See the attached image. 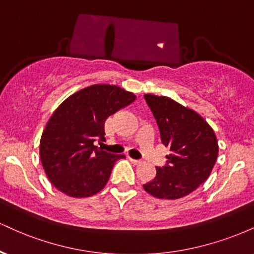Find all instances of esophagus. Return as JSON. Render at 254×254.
Wrapping results in <instances>:
<instances>
[{"instance_id":"34e87169","label":"esophagus","mask_w":254,"mask_h":254,"mask_svg":"<svg viewBox=\"0 0 254 254\" xmlns=\"http://www.w3.org/2000/svg\"><path fill=\"white\" fill-rule=\"evenodd\" d=\"M130 161H131V162H132V164H133V165H139V164H142V161H141V160L131 159V157H130Z\"/></svg>"}]
</instances>
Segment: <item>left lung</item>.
<instances>
[{
    "label": "left lung",
    "mask_w": 254,
    "mask_h": 254,
    "mask_svg": "<svg viewBox=\"0 0 254 254\" xmlns=\"http://www.w3.org/2000/svg\"><path fill=\"white\" fill-rule=\"evenodd\" d=\"M156 119L161 142L170 148L167 164L144 190L161 199H178L193 192L210 176L218 154L212 127L196 111L168 97L144 94Z\"/></svg>",
    "instance_id": "1"
}]
</instances>
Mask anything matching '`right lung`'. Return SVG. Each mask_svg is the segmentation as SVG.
Here are the masks:
<instances>
[{
	"mask_svg": "<svg viewBox=\"0 0 254 254\" xmlns=\"http://www.w3.org/2000/svg\"><path fill=\"white\" fill-rule=\"evenodd\" d=\"M115 84H93L66 98L40 138V161L52 185L66 196L90 197L105 188L115 162L125 157L94 145L105 139L106 119L135 101Z\"/></svg>",
	"mask_w": 254,
	"mask_h": 254,
	"instance_id": "obj_1",
	"label": "right lung"
}]
</instances>
